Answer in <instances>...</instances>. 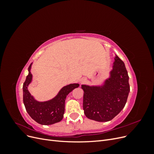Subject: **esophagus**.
Wrapping results in <instances>:
<instances>
[{
	"label": "esophagus",
	"mask_w": 154,
	"mask_h": 154,
	"mask_svg": "<svg viewBox=\"0 0 154 154\" xmlns=\"http://www.w3.org/2000/svg\"><path fill=\"white\" fill-rule=\"evenodd\" d=\"M85 81V79H83H83H82V80H81L80 82H81V83H83V82H84Z\"/></svg>",
	"instance_id": "1"
}]
</instances>
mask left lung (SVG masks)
<instances>
[{
  "mask_svg": "<svg viewBox=\"0 0 154 154\" xmlns=\"http://www.w3.org/2000/svg\"><path fill=\"white\" fill-rule=\"evenodd\" d=\"M124 62L115 58L110 77L102 87L82 85L83 108L88 119L100 122H109L117 116L127 103L130 85Z\"/></svg>",
  "mask_w": 154,
  "mask_h": 154,
  "instance_id": "left-lung-1",
  "label": "left lung"
}]
</instances>
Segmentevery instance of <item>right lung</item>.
Listing matches in <instances>:
<instances>
[{
	"label": "right lung",
	"mask_w": 154,
	"mask_h": 154,
	"mask_svg": "<svg viewBox=\"0 0 154 154\" xmlns=\"http://www.w3.org/2000/svg\"><path fill=\"white\" fill-rule=\"evenodd\" d=\"M31 64L28 68V75L23 84V102L26 111L31 118L39 124L49 125L58 123L63 119L67 96L80 85L73 83L65 86L53 99L45 102L37 101L27 90V87L32 80V74L30 71Z\"/></svg>",
	"instance_id": "right-lung-1"
}]
</instances>
